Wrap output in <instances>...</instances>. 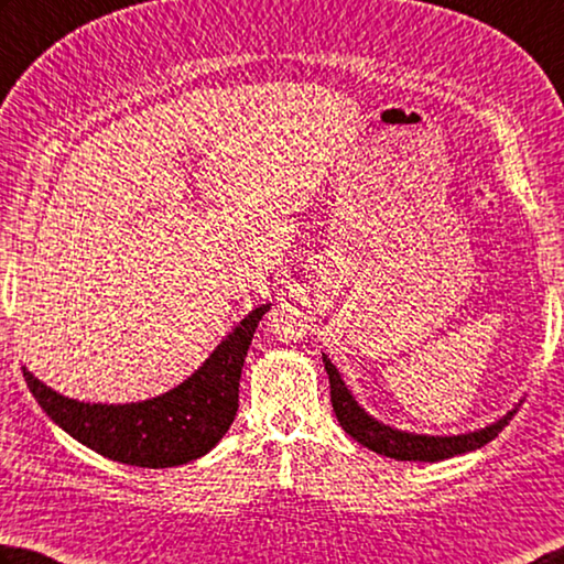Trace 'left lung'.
I'll return each instance as SVG.
<instances>
[{
	"label": "left lung",
	"instance_id": "1",
	"mask_svg": "<svg viewBox=\"0 0 564 564\" xmlns=\"http://www.w3.org/2000/svg\"><path fill=\"white\" fill-rule=\"evenodd\" d=\"M323 365L327 372V380H330V402L337 422L345 429V434H350L357 444H362L375 454H382L387 458L397 460H426V464H434V460L454 458L458 454L476 452V448L486 446L488 442L503 432L510 419L518 412V404L513 409L490 422L484 429H476V432L466 434H448V436H434V434H416V432H404V429H394L380 419H375L370 412H365V406L357 402L355 394L347 389L343 382L337 367L330 362V357L323 352Z\"/></svg>",
	"mask_w": 564,
	"mask_h": 564
}]
</instances>
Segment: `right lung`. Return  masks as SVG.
Wrapping results in <instances>:
<instances>
[{"label":"right lung","instance_id":"right-lung-1","mask_svg":"<svg viewBox=\"0 0 564 564\" xmlns=\"http://www.w3.org/2000/svg\"><path fill=\"white\" fill-rule=\"evenodd\" d=\"M271 303L231 327L187 380L130 404L78 402L24 370V380L51 422L96 454L140 468H170L209 454L239 409V380L251 337Z\"/></svg>","mask_w":564,"mask_h":564}]
</instances>
